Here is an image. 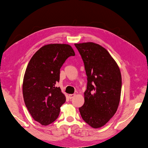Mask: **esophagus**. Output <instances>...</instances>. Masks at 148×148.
<instances>
[{
    "label": "esophagus",
    "instance_id": "1",
    "mask_svg": "<svg viewBox=\"0 0 148 148\" xmlns=\"http://www.w3.org/2000/svg\"><path fill=\"white\" fill-rule=\"evenodd\" d=\"M75 96V94H70L69 97V98H70V99H72V98H73Z\"/></svg>",
    "mask_w": 148,
    "mask_h": 148
}]
</instances>
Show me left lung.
Listing matches in <instances>:
<instances>
[{"instance_id": "8db88e82", "label": "left lung", "mask_w": 148, "mask_h": 148, "mask_svg": "<svg viewBox=\"0 0 148 148\" xmlns=\"http://www.w3.org/2000/svg\"><path fill=\"white\" fill-rule=\"evenodd\" d=\"M87 76L84 105L79 111L82 119L94 128L106 124L118 107L122 87L119 69L108 52L88 42L75 44Z\"/></svg>"}]
</instances>
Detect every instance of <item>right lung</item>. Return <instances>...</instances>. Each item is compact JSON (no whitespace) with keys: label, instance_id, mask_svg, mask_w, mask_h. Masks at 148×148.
I'll use <instances>...</instances> for the list:
<instances>
[{"label":"right lung","instance_id":"add662e5","mask_svg":"<svg viewBox=\"0 0 148 148\" xmlns=\"http://www.w3.org/2000/svg\"><path fill=\"white\" fill-rule=\"evenodd\" d=\"M74 56L70 45L51 44L40 48L29 62L23 79V98L32 116L41 125L56 121L66 102L56 84L61 67L69 57Z\"/></svg>","mask_w":148,"mask_h":148}]
</instances>
